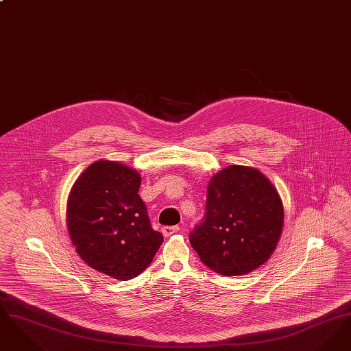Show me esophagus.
<instances>
[{
    "mask_svg": "<svg viewBox=\"0 0 351 351\" xmlns=\"http://www.w3.org/2000/svg\"><path fill=\"white\" fill-rule=\"evenodd\" d=\"M179 230H180V228L178 225H175V226H163L162 228V233H163L165 237H169V235H172V234L176 233Z\"/></svg>",
    "mask_w": 351,
    "mask_h": 351,
    "instance_id": "1",
    "label": "esophagus"
}]
</instances>
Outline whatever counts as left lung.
I'll return each mask as SVG.
<instances>
[{
  "label": "left lung",
  "mask_w": 351,
  "mask_h": 351,
  "mask_svg": "<svg viewBox=\"0 0 351 351\" xmlns=\"http://www.w3.org/2000/svg\"><path fill=\"white\" fill-rule=\"evenodd\" d=\"M283 225V202L274 184L256 168L232 165L212 176L205 217L189 242L204 265L238 276L267 262Z\"/></svg>",
  "instance_id": "8db88e82"
}]
</instances>
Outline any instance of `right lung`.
Returning <instances> with one entry per match:
<instances>
[{
    "instance_id": "1",
    "label": "right lung",
    "mask_w": 351,
    "mask_h": 351,
    "mask_svg": "<svg viewBox=\"0 0 351 351\" xmlns=\"http://www.w3.org/2000/svg\"><path fill=\"white\" fill-rule=\"evenodd\" d=\"M141 180L134 168L102 159L85 168L68 196L75 250L89 267L122 282L149 267L163 242L138 195Z\"/></svg>"
}]
</instances>
